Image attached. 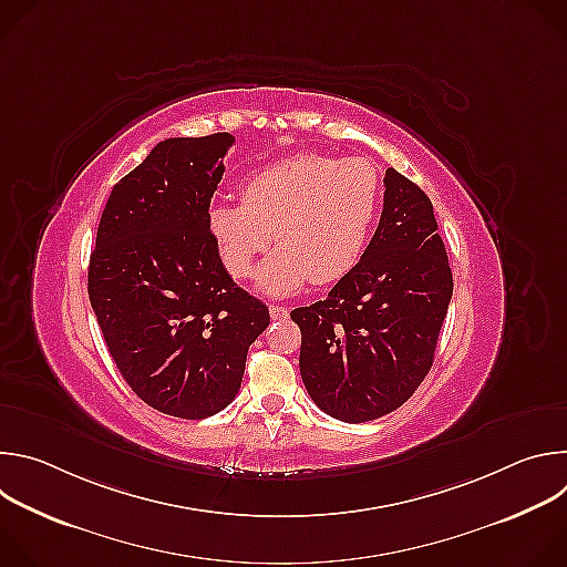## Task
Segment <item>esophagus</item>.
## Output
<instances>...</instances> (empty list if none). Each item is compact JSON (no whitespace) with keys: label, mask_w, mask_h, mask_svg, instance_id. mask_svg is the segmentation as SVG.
<instances>
[{"label":"esophagus","mask_w":567,"mask_h":567,"mask_svg":"<svg viewBox=\"0 0 567 567\" xmlns=\"http://www.w3.org/2000/svg\"><path fill=\"white\" fill-rule=\"evenodd\" d=\"M269 313L274 320H285L289 316V309L282 305H269Z\"/></svg>","instance_id":"obj_1"}]
</instances>
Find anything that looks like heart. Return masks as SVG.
<instances>
[{
  "label": "heart",
  "mask_w": 567,
  "mask_h": 567,
  "mask_svg": "<svg viewBox=\"0 0 567 567\" xmlns=\"http://www.w3.org/2000/svg\"><path fill=\"white\" fill-rule=\"evenodd\" d=\"M381 202L383 179L370 158L305 152L249 173L239 202L208 206L206 226L233 278H249L276 239L258 289L289 296L309 280L337 282L361 262Z\"/></svg>",
  "instance_id": "b5f03b06"
}]
</instances>
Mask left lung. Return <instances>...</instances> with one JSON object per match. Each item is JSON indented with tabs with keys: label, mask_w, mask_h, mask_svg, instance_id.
Returning a JSON list of instances; mask_svg holds the SVG:
<instances>
[{
	"label": "left lung",
	"mask_w": 567,
	"mask_h": 567,
	"mask_svg": "<svg viewBox=\"0 0 567 567\" xmlns=\"http://www.w3.org/2000/svg\"><path fill=\"white\" fill-rule=\"evenodd\" d=\"M379 226L326 300L296 307L300 377L316 406L348 424L396 411L429 374L453 276L426 193L385 171Z\"/></svg>",
	"instance_id": "obj_1"
}]
</instances>
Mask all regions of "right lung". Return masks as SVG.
Segmentation results:
<instances>
[{
	"mask_svg": "<svg viewBox=\"0 0 567 567\" xmlns=\"http://www.w3.org/2000/svg\"><path fill=\"white\" fill-rule=\"evenodd\" d=\"M228 132L154 145L105 204L87 289L107 350L147 406L204 420L235 399L269 309L219 260L206 210Z\"/></svg>",
	"mask_w": 567,
	"mask_h": 567,
	"instance_id": "1",
	"label": "right lung"
}]
</instances>
